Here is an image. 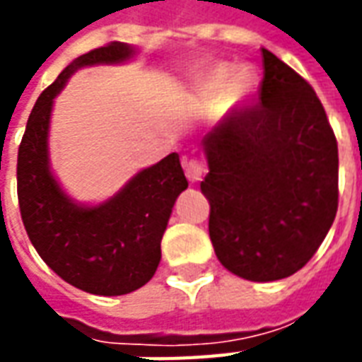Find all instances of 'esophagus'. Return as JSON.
<instances>
[{
	"label": "esophagus",
	"instance_id": "1",
	"mask_svg": "<svg viewBox=\"0 0 362 362\" xmlns=\"http://www.w3.org/2000/svg\"><path fill=\"white\" fill-rule=\"evenodd\" d=\"M184 170H186V178L189 182H199L205 173V166L199 158H188V160H184Z\"/></svg>",
	"mask_w": 362,
	"mask_h": 362
}]
</instances>
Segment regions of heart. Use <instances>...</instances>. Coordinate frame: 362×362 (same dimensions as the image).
Wrapping results in <instances>:
<instances>
[{"label":"heart","instance_id":"heart-1","mask_svg":"<svg viewBox=\"0 0 362 362\" xmlns=\"http://www.w3.org/2000/svg\"><path fill=\"white\" fill-rule=\"evenodd\" d=\"M250 90V77L244 69H233L230 66H219L213 69L205 81L202 95L205 98H230L236 100Z\"/></svg>","mask_w":362,"mask_h":362}]
</instances>
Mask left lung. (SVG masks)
<instances>
[{
  "mask_svg": "<svg viewBox=\"0 0 362 362\" xmlns=\"http://www.w3.org/2000/svg\"><path fill=\"white\" fill-rule=\"evenodd\" d=\"M264 54L259 103L205 135L209 236L228 272L277 281L308 264L337 213V141L310 83Z\"/></svg>",
  "mask_w": 362,
  "mask_h": 362,
  "instance_id": "8db88e82",
  "label": "left lung"
}]
</instances>
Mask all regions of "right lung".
<instances>
[{
	"instance_id": "add662e5",
	"label": "right lung",
	"mask_w": 362,
	"mask_h": 362,
	"mask_svg": "<svg viewBox=\"0 0 362 362\" xmlns=\"http://www.w3.org/2000/svg\"><path fill=\"white\" fill-rule=\"evenodd\" d=\"M132 54L126 44L110 42L69 64L38 96L17 157L21 219L33 246L69 285L103 296L127 295L155 275L166 223L188 180L178 153H170L106 204L75 205L50 174L48 126L54 96L77 67L118 64Z\"/></svg>"
}]
</instances>
